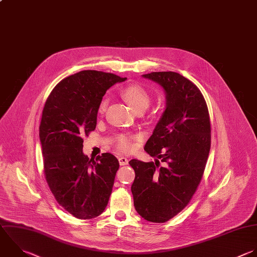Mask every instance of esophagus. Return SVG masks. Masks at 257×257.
I'll return each instance as SVG.
<instances>
[{"mask_svg": "<svg viewBox=\"0 0 257 257\" xmlns=\"http://www.w3.org/2000/svg\"><path fill=\"white\" fill-rule=\"evenodd\" d=\"M118 163H119L120 166H125V165L128 164V160L124 157H119L118 158Z\"/></svg>", "mask_w": 257, "mask_h": 257, "instance_id": "esophagus-1", "label": "esophagus"}]
</instances>
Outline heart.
Wrapping results in <instances>:
<instances>
[{"label":"heart","instance_id":"heart-1","mask_svg":"<svg viewBox=\"0 0 257 257\" xmlns=\"http://www.w3.org/2000/svg\"><path fill=\"white\" fill-rule=\"evenodd\" d=\"M122 97L127 101V103L131 105V107L134 109V111H137L139 109H147L151 103V97L147 90L139 85H130L122 89L121 91ZM108 100L106 98H103L98 105L97 112L98 114H103L106 106H107ZM118 148L123 152H130L133 148V144L130 138L125 136H121L118 139Z\"/></svg>","mask_w":257,"mask_h":257}]
</instances>
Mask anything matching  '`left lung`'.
I'll use <instances>...</instances> for the list:
<instances>
[{
	"instance_id": "1",
	"label": "left lung",
	"mask_w": 257,
	"mask_h": 257,
	"mask_svg": "<svg viewBox=\"0 0 257 257\" xmlns=\"http://www.w3.org/2000/svg\"><path fill=\"white\" fill-rule=\"evenodd\" d=\"M161 85L166 107L145 151L156 162L133 159L134 205L147 221L164 223L190 202L202 179L211 146L206 101L199 88L177 72L142 75ZM165 163L158 168V160Z\"/></svg>"
}]
</instances>
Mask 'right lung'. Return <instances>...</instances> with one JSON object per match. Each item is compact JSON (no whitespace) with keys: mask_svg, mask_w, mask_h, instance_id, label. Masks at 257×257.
<instances>
[{"mask_svg":"<svg viewBox=\"0 0 257 257\" xmlns=\"http://www.w3.org/2000/svg\"><path fill=\"white\" fill-rule=\"evenodd\" d=\"M125 80L83 70L61 80L45 102L39 138L46 181L56 201L78 219L97 217L108 203L118 161L109 153L89 159L83 154L82 138L95 130L106 90Z\"/></svg>","mask_w":257,"mask_h":257,"instance_id":"add662e5","label":"right lung"}]
</instances>
